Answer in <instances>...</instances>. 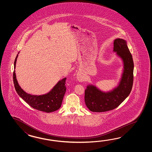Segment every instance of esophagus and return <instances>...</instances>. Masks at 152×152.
I'll return each mask as SVG.
<instances>
[{
	"instance_id": "1",
	"label": "esophagus",
	"mask_w": 152,
	"mask_h": 152,
	"mask_svg": "<svg viewBox=\"0 0 152 152\" xmlns=\"http://www.w3.org/2000/svg\"><path fill=\"white\" fill-rule=\"evenodd\" d=\"M77 79L79 81H81V82L84 81V77H81V76H80V75H78V76H77Z\"/></svg>"
}]
</instances>
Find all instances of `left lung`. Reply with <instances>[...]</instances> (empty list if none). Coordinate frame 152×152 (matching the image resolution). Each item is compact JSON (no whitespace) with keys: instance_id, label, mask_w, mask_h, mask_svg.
<instances>
[{"instance_id":"8db88e82","label":"left lung","mask_w":152,"mask_h":152,"mask_svg":"<svg viewBox=\"0 0 152 152\" xmlns=\"http://www.w3.org/2000/svg\"><path fill=\"white\" fill-rule=\"evenodd\" d=\"M113 51L116 52L124 62V71L118 87L105 93L93 85L87 86L85 91V102L93 112H105L118 107L128 97L132 89L134 80V62L126 42L117 39L113 42Z\"/></svg>"}]
</instances>
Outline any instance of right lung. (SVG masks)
Listing matches in <instances>:
<instances>
[{"label": "right lung", "instance_id": "right-lung-1", "mask_svg": "<svg viewBox=\"0 0 152 152\" xmlns=\"http://www.w3.org/2000/svg\"><path fill=\"white\" fill-rule=\"evenodd\" d=\"M17 57L18 54L14 62V69L16 67ZM13 79L17 93L32 108L48 113L58 110L61 106L62 100L66 91L65 85L66 77L59 81L49 93L42 96L31 95L25 92L18 85L15 69L13 71Z\"/></svg>", "mask_w": 152, "mask_h": 152}]
</instances>
